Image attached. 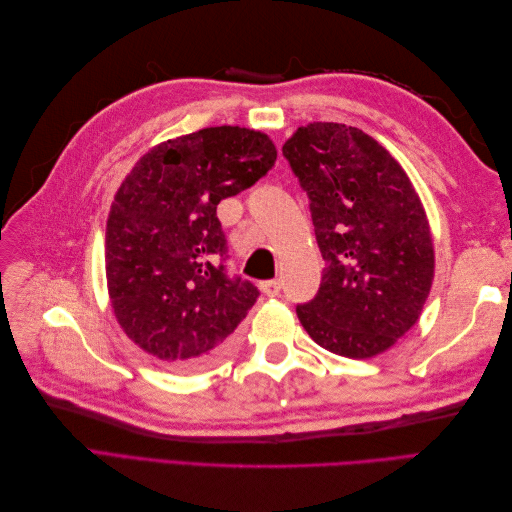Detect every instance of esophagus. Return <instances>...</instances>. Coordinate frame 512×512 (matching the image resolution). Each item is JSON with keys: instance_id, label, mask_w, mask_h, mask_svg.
Here are the masks:
<instances>
[{"instance_id": "esophagus-1", "label": "esophagus", "mask_w": 512, "mask_h": 512, "mask_svg": "<svg viewBox=\"0 0 512 512\" xmlns=\"http://www.w3.org/2000/svg\"><path fill=\"white\" fill-rule=\"evenodd\" d=\"M260 290L267 294V297H277L282 290V282L280 280H269V282H262L260 284Z\"/></svg>"}]
</instances>
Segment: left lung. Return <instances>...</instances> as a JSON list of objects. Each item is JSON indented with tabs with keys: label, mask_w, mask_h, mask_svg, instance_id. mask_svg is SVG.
Segmentation results:
<instances>
[{
	"label": "left lung",
	"mask_w": 512,
	"mask_h": 512,
	"mask_svg": "<svg viewBox=\"0 0 512 512\" xmlns=\"http://www.w3.org/2000/svg\"><path fill=\"white\" fill-rule=\"evenodd\" d=\"M282 153L324 258L316 297L297 305L303 329L348 359L389 350L416 324L433 282L429 222L406 170L344 123H309Z\"/></svg>",
	"instance_id": "1"
}]
</instances>
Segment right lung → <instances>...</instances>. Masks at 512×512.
Wrapping results in <instances>:
<instances>
[{"label": "right lung", "instance_id": "right-lung-1", "mask_svg": "<svg viewBox=\"0 0 512 512\" xmlns=\"http://www.w3.org/2000/svg\"><path fill=\"white\" fill-rule=\"evenodd\" d=\"M271 138L205 128L153 147L115 194L106 222V282L132 342L177 371L211 367L232 348L258 288L226 271L220 200L275 166Z\"/></svg>", "mask_w": 512, "mask_h": 512}]
</instances>
